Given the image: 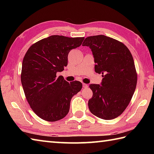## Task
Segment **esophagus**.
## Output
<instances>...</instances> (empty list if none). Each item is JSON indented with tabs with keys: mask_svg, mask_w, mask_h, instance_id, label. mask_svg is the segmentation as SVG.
<instances>
[{
	"mask_svg": "<svg viewBox=\"0 0 154 154\" xmlns=\"http://www.w3.org/2000/svg\"><path fill=\"white\" fill-rule=\"evenodd\" d=\"M83 88H88V85L86 84V83H83Z\"/></svg>",
	"mask_w": 154,
	"mask_h": 154,
	"instance_id": "1",
	"label": "esophagus"
}]
</instances>
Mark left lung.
I'll return each mask as SVG.
<instances>
[{
  "label": "left lung",
  "instance_id": "left-lung-1",
  "mask_svg": "<svg viewBox=\"0 0 154 154\" xmlns=\"http://www.w3.org/2000/svg\"><path fill=\"white\" fill-rule=\"evenodd\" d=\"M82 45L91 49L95 71L103 77L100 85H90L93 92L88 101L90 111L106 120L118 118L136 89L137 74L132 54L124 43L105 35L88 36Z\"/></svg>",
  "mask_w": 154,
  "mask_h": 154
}]
</instances>
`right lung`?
<instances>
[{
	"instance_id": "obj_1",
	"label": "right lung",
	"mask_w": 154,
	"mask_h": 154,
	"mask_svg": "<svg viewBox=\"0 0 154 154\" xmlns=\"http://www.w3.org/2000/svg\"><path fill=\"white\" fill-rule=\"evenodd\" d=\"M83 40L84 37L52 35L34 43L25 54L21 82L31 109L44 120L64 118L72 97L82 90L80 82L69 83L56 73L67 66L69 51L79 47Z\"/></svg>"
}]
</instances>
